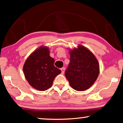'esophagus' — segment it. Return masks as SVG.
Returning <instances> with one entry per match:
<instances>
[{"label":"esophagus","mask_w":123,"mask_h":123,"mask_svg":"<svg viewBox=\"0 0 123 123\" xmlns=\"http://www.w3.org/2000/svg\"><path fill=\"white\" fill-rule=\"evenodd\" d=\"M61 70L62 74H63L64 73H65V67H62V68H61Z\"/></svg>","instance_id":"obj_1"}]
</instances>
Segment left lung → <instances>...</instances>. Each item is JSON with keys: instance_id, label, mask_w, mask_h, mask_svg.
<instances>
[{"instance_id": "1", "label": "left lung", "mask_w": 123, "mask_h": 123, "mask_svg": "<svg viewBox=\"0 0 123 123\" xmlns=\"http://www.w3.org/2000/svg\"><path fill=\"white\" fill-rule=\"evenodd\" d=\"M70 62L65 76L75 90H86L94 84L99 74V65L91 52L79 45L70 51Z\"/></svg>"}]
</instances>
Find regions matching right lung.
<instances>
[{
    "instance_id": "1",
    "label": "right lung",
    "mask_w": 123,
    "mask_h": 123,
    "mask_svg": "<svg viewBox=\"0 0 123 123\" xmlns=\"http://www.w3.org/2000/svg\"><path fill=\"white\" fill-rule=\"evenodd\" d=\"M54 62L48 47L41 46L34 51L27 58L23 68L29 85L39 91L51 87L55 77L61 72L55 66Z\"/></svg>"
}]
</instances>
